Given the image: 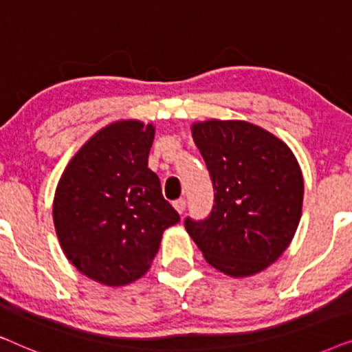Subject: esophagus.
Masks as SVG:
<instances>
[{"instance_id":"obj_1","label":"esophagus","mask_w":352,"mask_h":352,"mask_svg":"<svg viewBox=\"0 0 352 352\" xmlns=\"http://www.w3.org/2000/svg\"><path fill=\"white\" fill-rule=\"evenodd\" d=\"M173 206H175V210L177 211V213L182 214V213H184V210H186V200L184 199H177V200L173 201Z\"/></svg>"}]
</instances>
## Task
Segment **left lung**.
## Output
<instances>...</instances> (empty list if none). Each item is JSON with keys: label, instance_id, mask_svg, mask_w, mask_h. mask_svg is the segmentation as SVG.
I'll return each instance as SVG.
<instances>
[{"label": "left lung", "instance_id": "1", "mask_svg": "<svg viewBox=\"0 0 352 352\" xmlns=\"http://www.w3.org/2000/svg\"><path fill=\"white\" fill-rule=\"evenodd\" d=\"M214 189L204 221L186 230L206 263L230 277H248L277 261L301 219V168L282 139L243 120H206L190 126Z\"/></svg>", "mask_w": 352, "mask_h": 352}]
</instances>
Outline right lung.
<instances>
[{"instance_id": "obj_1", "label": "right lung", "mask_w": 352, "mask_h": 352, "mask_svg": "<svg viewBox=\"0 0 352 352\" xmlns=\"http://www.w3.org/2000/svg\"><path fill=\"white\" fill-rule=\"evenodd\" d=\"M155 126L120 120L72 157L56 187L52 219L65 256L109 287L141 278L179 214L148 168Z\"/></svg>"}]
</instances>
